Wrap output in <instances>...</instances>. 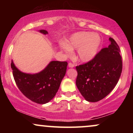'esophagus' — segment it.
Returning a JSON list of instances; mask_svg holds the SVG:
<instances>
[{
	"mask_svg": "<svg viewBox=\"0 0 133 133\" xmlns=\"http://www.w3.org/2000/svg\"><path fill=\"white\" fill-rule=\"evenodd\" d=\"M68 65H69V68H74V64L71 63V62H69V63Z\"/></svg>",
	"mask_w": 133,
	"mask_h": 133,
	"instance_id": "esophagus-1",
	"label": "esophagus"
}]
</instances>
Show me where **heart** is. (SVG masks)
<instances>
[{
  "mask_svg": "<svg viewBox=\"0 0 133 133\" xmlns=\"http://www.w3.org/2000/svg\"><path fill=\"white\" fill-rule=\"evenodd\" d=\"M101 44L100 36L91 32H80L73 34L65 44L60 48L66 54L70 55L72 50H77V58L79 61L88 62L92 60L98 52Z\"/></svg>",
  "mask_w": 133,
  "mask_h": 133,
  "instance_id": "1",
  "label": "heart"
}]
</instances>
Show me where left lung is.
Segmentation results:
<instances>
[{"mask_svg": "<svg viewBox=\"0 0 133 133\" xmlns=\"http://www.w3.org/2000/svg\"><path fill=\"white\" fill-rule=\"evenodd\" d=\"M109 40V46L102 49L92 60L76 68V86L89 102H97L108 96L117 84L122 72L119 47L112 38Z\"/></svg>", "mask_w": 133, "mask_h": 133, "instance_id": "left-lung-1", "label": "left lung"}]
</instances>
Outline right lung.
I'll use <instances>...</instances> for the list:
<instances>
[{"label": "right lung", "instance_id": "add662e5", "mask_svg": "<svg viewBox=\"0 0 133 133\" xmlns=\"http://www.w3.org/2000/svg\"><path fill=\"white\" fill-rule=\"evenodd\" d=\"M47 34V30H40ZM68 62L53 61L36 74H27L19 71L11 62L14 78L20 91L25 97L37 104L47 103L56 96L66 72Z\"/></svg>", "mask_w": 133, "mask_h": 133}]
</instances>
